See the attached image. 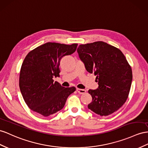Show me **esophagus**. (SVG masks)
I'll return each mask as SVG.
<instances>
[{"label":"esophagus","instance_id":"34e87169","mask_svg":"<svg viewBox=\"0 0 148 148\" xmlns=\"http://www.w3.org/2000/svg\"><path fill=\"white\" fill-rule=\"evenodd\" d=\"M77 92H78L79 94H84V93H86V90L82 89H79V88L77 89Z\"/></svg>","mask_w":148,"mask_h":148}]
</instances>
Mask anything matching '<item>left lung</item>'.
Masks as SVG:
<instances>
[{
    "label": "left lung",
    "instance_id": "obj_1",
    "mask_svg": "<svg viewBox=\"0 0 148 148\" xmlns=\"http://www.w3.org/2000/svg\"><path fill=\"white\" fill-rule=\"evenodd\" d=\"M77 52L99 84L97 89L88 90L92 97L88 108L101 116L117 111L127 99L132 79L126 57L119 49L102 41L81 44Z\"/></svg>",
    "mask_w": 148,
    "mask_h": 148
}]
</instances>
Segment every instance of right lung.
<instances>
[{
  "label": "right lung",
  "instance_id": "1",
  "mask_svg": "<svg viewBox=\"0 0 148 148\" xmlns=\"http://www.w3.org/2000/svg\"><path fill=\"white\" fill-rule=\"evenodd\" d=\"M77 44L47 42L33 49L22 62L19 88L22 97L32 111L45 117L64 108L75 87L64 88L53 78L59 77L60 60L75 51Z\"/></svg>",
  "mask_w": 148,
  "mask_h": 148
}]
</instances>
